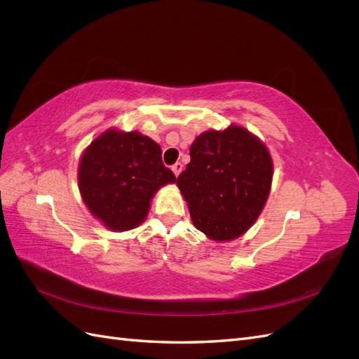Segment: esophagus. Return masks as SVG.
Returning a JSON list of instances; mask_svg holds the SVG:
<instances>
[{
    "label": "esophagus",
    "instance_id": "esophagus-1",
    "mask_svg": "<svg viewBox=\"0 0 359 359\" xmlns=\"http://www.w3.org/2000/svg\"><path fill=\"white\" fill-rule=\"evenodd\" d=\"M182 168H184V166L181 165V163H175V165L172 166V172L175 173V177H178V175H180L181 170H182Z\"/></svg>",
    "mask_w": 359,
    "mask_h": 359
}]
</instances>
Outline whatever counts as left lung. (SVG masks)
I'll use <instances>...</instances> for the list:
<instances>
[{"instance_id": "left-lung-1", "label": "left lung", "mask_w": 359, "mask_h": 359, "mask_svg": "<svg viewBox=\"0 0 359 359\" xmlns=\"http://www.w3.org/2000/svg\"><path fill=\"white\" fill-rule=\"evenodd\" d=\"M190 163L177 180L191 222L212 241H232L262 212L273 182L266 145L247 128L231 124L193 140Z\"/></svg>"}]
</instances>
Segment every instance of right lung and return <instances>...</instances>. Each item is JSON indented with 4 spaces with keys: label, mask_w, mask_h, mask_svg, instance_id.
Wrapping results in <instances>:
<instances>
[{
    "label": "right lung",
    "mask_w": 359,
    "mask_h": 359,
    "mask_svg": "<svg viewBox=\"0 0 359 359\" xmlns=\"http://www.w3.org/2000/svg\"><path fill=\"white\" fill-rule=\"evenodd\" d=\"M177 182L161 148L139 132L107 128L85 148L78 184L83 203L104 227L130 231L144 223L160 187Z\"/></svg>",
    "instance_id": "obj_1"
}]
</instances>
